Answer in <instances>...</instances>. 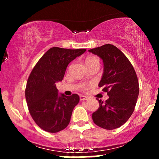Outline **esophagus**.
<instances>
[{"mask_svg":"<svg viewBox=\"0 0 159 159\" xmlns=\"http://www.w3.org/2000/svg\"><path fill=\"white\" fill-rule=\"evenodd\" d=\"M89 98V97L85 96H80V100L81 101H84V100H87Z\"/></svg>","mask_w":159,"mask_h":159,"instance_id":"esophagus-1","label":"esophagus"}]
</instances>
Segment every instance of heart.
<instances>
[{
    "label": "heart",
    "mask_w": 159,
    "mask_h": 159,
    "mask_svg": "<svg viewBox=\"0 0 159 159\" xmlns=\"http://www.w3.org/2000/svg\"><path fill=\"white\" fill-rule=\"evenodd\" d=\"M96 59H97V58L94 57H87L86 58V60H85L86 64H87V63H89L90 62L94 61V60H96ZM83 89H84V90H86V87H84Z\"/></svg>",
    "instance_id": "b5f03b06"
}]
</instances>
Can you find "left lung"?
Here are the masks:
<instances>
[{
	"instance_id": "left-lung-1",
	"label": "left lung",
	"mask_w": 159,
	"mask_h": 159,
	"mask_svg": "<svg viewBox=\"0 0 159 159\" xmlns=\"http://www.w3.org/2000/svg\"><path fill=\"white\" fill-rule=\"evenodd\" d=\"M89 52L102 58L104 72L98 87L108 99L98 100L99 107L93 113L94 123L112 130L123 125L132 116L139 94V84L134 67L119 48L106 44Z\"/></svg>"
}]
</instances>
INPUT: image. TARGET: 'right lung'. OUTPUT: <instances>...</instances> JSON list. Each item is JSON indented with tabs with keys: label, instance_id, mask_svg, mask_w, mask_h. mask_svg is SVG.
<instances>
[{
	"label": "right lung",
	"instance_id": "obj_1",
	"mask_svg": "<svg viewBox=\"0 0 159 159\" xmlns=\"http://www.w3.org/2000/svg\"><path fill=\"white\" fill-rule=\"evenodd\" d=\"M86 52L84 48L53 47L43 54L27 79L25 98L29 112L39 128L56 133L67 127L79 96H60L56 82L61 81L71 61Z\"/></svg>",
	"mask_w": 159,
	"mask_h": 159
}]
</instances>
